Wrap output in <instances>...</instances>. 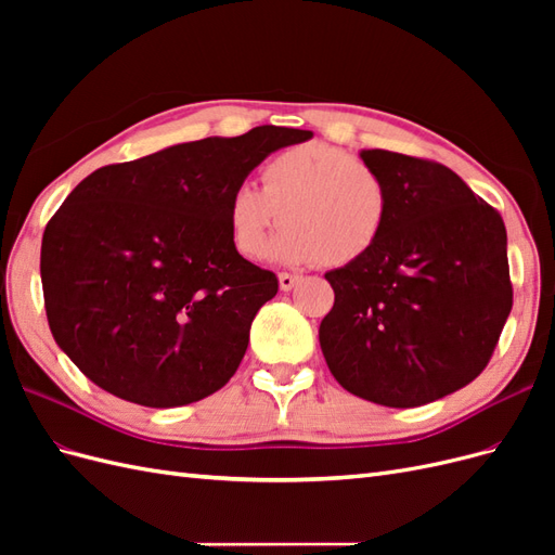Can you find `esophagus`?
Listing matches in <instances>:
<instances>
[{
    "label": "esophagus",
    "mask_w": 555,
    "mask_h": 555,
    "mask_svg": "<svg viewBox=\"0 0 555 555\" xmlns=\"http://www.w3.org/2000/svg\"><path fill=\"white\" fill-rule=\"evenodd\" d=\"M278 282H280V289L282 292H292L294 284L298 282V275H292V273H280L278 275Z\"/></svg>",
    "instance_id": "34e87169"
}]
</instances>
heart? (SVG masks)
Listing matches in <instances>:
<instances>
[{"label":"heart","mask_w":555,"mask_h":555,"mask_svg":"<svg viewBox=\"0 0 555 555\" xmlns=\"http://www.w3.org/2000/svg\"><path fill=\"white\" fill-rule=\"evenodd\" d=\"M391 217L384 178L347 150L314 141L282 150L261 166V190L241 182L229 192L227 222L243 257L287 266H349L382 241Z\"/></svg>","instance_id":"1"}]
</instances>
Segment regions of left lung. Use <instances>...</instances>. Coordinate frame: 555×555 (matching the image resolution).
<instances>
[{
	"label": "left lung",
	"mask_w": 555,
	"mask_h": 555,
	"mask_svg": "<svg viewBox=\"0 0 555 555\" xmlns=\"http://www.w3.org/2000/svg\"><path fill=\"white\" fill-rule=\"evenodd\" d=\"M359 157L384 178L391 217L365 259L326 273L319 345L343 389L418 408L489 363L512 312L505 222L442 164L389 150Z\"/></svg>",
	"instance_id": "obj_1"
}]
</instances>
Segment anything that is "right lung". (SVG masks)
Segmentation results:
<instances>
[{
  "mask_svg": "<svg viewBox=\"0 0 555 555\" xmlns=\"http://www.w3.org/2000/svg\"><path fill=\"white\" fill-rule=\"evenodd\" d=\"M312 131L263 125L96 169L43 231L53 338L104 391L145 408L206 398L238 371L278 278L238 255L236 184Z\"/></svg>",
  "mask_w": 555,
  "mask_h": 555,
  "instance_id": "add662e5",
  "label": "right lung"
}]
</instances>
